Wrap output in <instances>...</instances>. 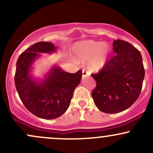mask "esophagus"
<instances>
[{
  "instance_id": "34e87169",
  "label": "esophagus",
  "mask_w": 153,
  "mask_h": 153,
  "mask_svg": "<svg viewBox=\"0 0 153 153\" xmlns=\"http://www.w3.org/2000/svg\"><path fill=\"white\" fill-rule=\"evenodd\" d=\"M90 75V73L85 71V70H82V77L85 78V77H88Z\"/></svg>"
}]
</instances>
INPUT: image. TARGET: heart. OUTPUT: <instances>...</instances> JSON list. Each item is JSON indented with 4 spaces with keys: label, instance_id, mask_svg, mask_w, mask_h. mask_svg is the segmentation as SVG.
Masks as SVG:
<instances>
[{
    "label": "heart",
    "instance_id": "1",
    "mask_svg": "<svg viewBox=\"0 0 153 153\" xmlns=\"http://www.w3.org/2000/svg\"><path fill=\"white\" fill-rule=\"evenodd\" d=\"M73 51L75 57L78 60L89 59V68L92 71L97 72L106 64L111 50L108 44L102 42L85 40L75 44Z\"/></svg>",
    "mask_w": 153,
    "mask_h": 153
}]
</instances>
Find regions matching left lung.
<instances>
[{
  "label": "left lung",
  "mask_w": 153,
  "mask_h": 153,
  "mask_svg": "<svg viewBox=\"0 0 153 153\" xmlns=\"http://www.w3.org/2000/svg\"><path fill=\"white\" fill-rule=\"evenodd\" d=\"M117 54L97 74L92 97L95 105L106 114H116L127 109L138 99L145 78L143 57L132 45L123 40L113 42Z\"/></svg>",
  "instance_id": "1"
}]
</instances>
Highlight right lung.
<instances>
[{
	"instance_id": "obj_1",
	"label": "right lung",
	"mask_w": 153,
	"mask_h": 153,
	"mask_svg": "<svg viewBox=\"0 0 153 153\" xmlns=\"http://www.w3.org/2000/svg\"><path fill=\"white\" fill-rule=\"evenodd\" d=\"M57 48L52 42H39L22 52L16 62L15 85L19 97L31 113L45 119H56L66 111L82 78L81 71L69 73L56 65L42 79L33 76L32 65L40 53H54Z\"/></svg>"
}]
</instances>
